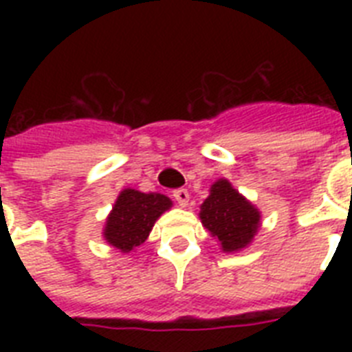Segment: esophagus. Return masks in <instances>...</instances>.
<instances>
[{
  "label": "esophagus",
  "mask_w": 352,
  "mask_h": 352,
  "mask_svg": "<svg viewBox=\"0 0 352 352\" xmlns=\"http://www.w3.org/2000/svg\"><path fill=\"white\" fill-rule=\"evenodd\" d=\"M173 197L178 201V204L182 208H185L186 204H188V190H186V188H176V190L173 192Z\"/></svg>",
  "instance_id": "esophagus-1"
}]
</instances>
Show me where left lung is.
Masks as SVG:
<instances>
[{
  "mask_svg": "<svg viewBox=\"0 0 352 352\" xmlns=\"http://www.w3.org/2000/svg\"><path fill=\"white\" fill-rule=\"evenodd\" d=\"M201 222L219 238L223 250L232 252L252 241L259 227V211L227 179H219L201 206Z\"/></svg>",
  "mask_w": 352,
  "mask_h": 352,
  "instance_id": "left-lung-1",
  "label": "left lung"
}]
</instances>
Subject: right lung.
Segmentation results:
<instances>
[{
  "mask_svg": "<svg viewBox=\"0 0 352 352\" xmlns=\"http://www.w3.org/2000/svg\"><path fill=\"white\" fill-rule=\"evenodd\" d=\"M170 199L162 194H142L126 188L120 194L104 229V238L121 252L144 243L155 220L170 208Z\"/></svg>",
  "mask_w": 352,
  "mask_h": 352,
  "instance_id": "add662e5",
  "label": "right lung"
}]
</instances>
